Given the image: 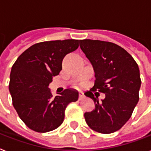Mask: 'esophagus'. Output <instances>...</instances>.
Instances as JSON below:
<instances>
[{
    "label": "esophagus",
    "mask_w": 151,
    "mask_h": 151,
    "mask_svg": "<svg viewBox=\"0 0 151 151\" xmlns=\"http://www.w3.org/2000/svg\"><path fill=\"white\" fill-rule=\"evenodd\" d=\"M84 98V93H82L81 91L79 92V100H82V99Z\"/></svg>",
    "instance_id": "esophagus-1"
}]
</instances>
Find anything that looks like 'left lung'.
I'll use <instances>...</instances> for the list:
<instances>
[{
  "instance_id": "left-lung-1",
  "label": "left lung",
  "mask_w": 151,
  "mask_h": 151,
  "mask_svg": "<svg viewBox=\"0 0 151 151\" xmlns=\"http://www.w3.org/2000/svg\"><path fill=\"white\" fill-rule=\"evenodd\" d=\"M80 46L96 78L94 87L85 93L95 104V110L84 113L85 121L96 132L114 133L129 119L139 101V67L127 50L110 42L84 40ZM95 90L105 93V99L99 102L92 93Z\"/></svg>"
}]
</instances>
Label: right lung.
Listing matches in <instances>:
<instances>
[{"label":"right lung","mask_w":151,"mask_h":151,"mask_svg":"<svg viewBox=\"0 0 151 151\" xmlns=\"http://www.w3.org/2000/svg\"><path fill=\"white\" fill-rule=\"evenodd\" d=\"M79 46L78 40L35 43L18 56L10 74L9 91L18 116L29 129L46 133L58 128L70 102L78 101V91L65 89L53 97L48 88L62 70L64 56Z\"/></svg>","instance_id":"obj_1"}]
</instances>
